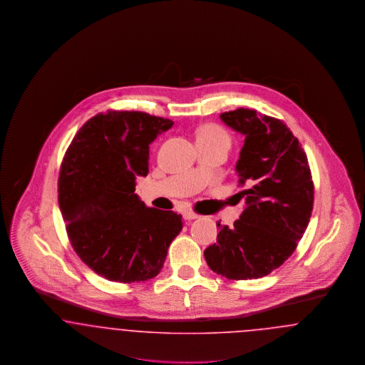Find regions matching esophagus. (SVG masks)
<instances>
[{
    "label": "esophagus",
    "instance_id": "1",
    "mask_svg": "<svg viewBox=\"0 0 365 365\" xmlns=\"http://www.w3.org/2000/svg\"><path fill=\"white\" fill-rule=\"evenodd\" d=\"M183 217H185L186 220H192V219H198L200 215H197V213L192 212V210H186V212L183 213Z\"/></svg>",
    "mask_w": 365,
    "mask_h": 365
}]
</instances>
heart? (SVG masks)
I'll return each instance as SVG.
<instances>
[{"label":"heart","instance_id":"obj_1","mask_svg":"<svg viewBox=\"0 0 365 365\" xmlns=\"http://www.w3.org/2000/svg\"><path fill=\"white\" fill-rule=\"evenodd\" d=\"M197 142L219 145V146H222V148L228 150V148L231 145V138H230V134L222 125L215 124V123H208V124H204L198 128Z\"/></svg>","mask_w":365,"mask_h":365}]
</instances>
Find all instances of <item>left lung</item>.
<instances>
[{
    "instance_id": "8db88e82",
    "label": "left lung",
    "mask_w": 365,
    "mask_h": 365,
    "mask_svg": "<svg viewBox=\"0 0 365 365\" xmlns=\"http://www.w3.org/2000/svg\"><path fill=\"white\" fill-rule=\"evenodd\" d=\"M220 119L245 135L237 161L246 208L234 227L217 223V241L205 249L209 268L227 279L267 277L287 260L313 209L308 157L289 127L255 109L238 108Z\"/></svg>"
}]
</instances>
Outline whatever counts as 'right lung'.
Here are the masks:
<instances>
[{"label": "right lung", "instance_id": "right-lung-1", "mask_svg": "<svg viewBox=\"0 0 365 365\" xmlns=\"http://www.w3.org/2000/svg\"><path fill=\"white\" fill-rule=\"evenodd\" d=\"M173 124L146 112L108 110L81 127L64 155L58 205L68 240L103 278H155L182 231V215L148 208L134 192L135 179L149 173V145Z\"/></svg>", "mask_w": 365, "mask_h": 365}]
</instances>
